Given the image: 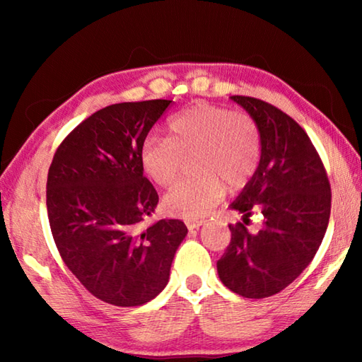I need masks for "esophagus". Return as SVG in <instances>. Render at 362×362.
<instances>
[{"label":"esophagus","instance_id":"esophagus-1","mask_svg":"<svg viewBox=\"0 0 362 362\" xmlns=\"http://www.w3.org/2000/svg\"><path fill=\"white\" fill-rule=\"evenodd\" d=\"M203 223H204V220H193V222H187V226H188V230H198Z\"/></svg>","mask_w":362,"mask_h":362}]
</instances>
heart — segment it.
<instances>
[{
    "instance_id": "heart-1",
    "label": "heart",
    "mask_w": 362,
    "mask_h": 362,
    "mask_svg": "<svg viewBox=\"0 0 362 362\" xmlns=\"http://www.w3.org/2000/svg\"><path fill=\"white\" fill-rule=\"evenodd\" d=\"M169 137L151 136L144 142L140 163L145 174L169 187L188 156L199 175L182 180L164 196L173 216L199 218L223 198L225 187L241 189L260 163L262 137L249 115L230 108L196 103L169 121Z\"/></svg>"
}]
</instances>
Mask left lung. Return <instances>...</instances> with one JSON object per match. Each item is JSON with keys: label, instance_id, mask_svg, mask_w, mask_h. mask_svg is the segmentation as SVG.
I'll list each match as a JSON object with an SVG mask.
<instances>
[{"label": "left lung", "instance_id": "1", "mask_svg": "<svg viewBox=\"0 0 362 362\" xmlns=\"http://www.w3.org/2000/svg\"><path fill=\"white\" fill-rule=\"evenodd\" d=\"M259 126L260 163L230 209L231 241L217 262L218 278L238 296L265 298L286 289L310 265L330 217V185L310 137L291 116L254 97L233 95ZM262 218L249 232L250 217Z\"/></svg>", "mask_w": 362, "mask_h": 362}]
</instances>
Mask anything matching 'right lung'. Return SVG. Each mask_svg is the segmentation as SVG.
<instances>
[{"label": "right lung", "mask_w": 362, "mask_h": 362, "mask_svg": "<svg viewBox=\"0 0 362 362\" xmlns=\"http://www.w3.org/2000/svg\"><path fill=\"white\" fill-rule=\"evenodd\" d=\"M173 100L115 103L73 129L47 173L46 207L59 254L94 297L140 306L169 283L182 220H159L158 193L144 177L140 151Z\"/></svg>", "instance_id": "add662e5"}]
</instances>
